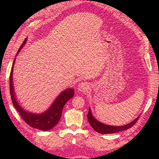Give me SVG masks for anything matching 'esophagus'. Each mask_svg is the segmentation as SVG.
<instances>
[{
	"mask_svg": "<svg viewBox=\"0 0 159 159\" xmlns=\"http://www.w3.org/2000/svg\"><path fill=\"white\" fill-rule=\"evenodd\" d=\"M78 90L80 91V92H86L88 89H89V85L88 83L86 82H81L79 83V85H78Z\"/></svg>",
	"mask_w": 159,
	"mask_h": 159,
	"instance_id": "esophagus-1",
	"label": "esophagus"
}]
</instances>
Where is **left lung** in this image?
I'll list each match as a JSON object with an SVG mask.
<instances>
[{"label": "left lung", "instance_id": "1", "mask_svg": "<svg viewBox=\"0 0 159 159\" xmlns=\"http://www.w3.org/2000/svg\"><path fill=\"white\" fill-rule=\"evenodd\" d=\"M139 116H138L137 118H135L133 121L130 122L128 124H126L122 126H113V125H108L104 123H102L101 122L98 121V120H96L95 118L93 117L91 112V110L89 108V111L88 114V122H89L90 125L92 126L93 128L96 132H98L99 133L101 134H112L115 133H118V132L126 130L127 129L130 128L131 127L135 124L139 119Z\"/></svg>", "mask_w": 159, "mask_h": 159}]
</instances>
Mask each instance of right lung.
I'll return each instance as SVG.
<instances>
[{"label": "right lung", "mask_w": 159, "mask_h": 159, "mask_svg": "<svg viewBox=\"0 0 159 159\" xmlns=\"http://www.w3.org/2000/svg\"><path fill=\"white\" fill-rule=\"evenodd\" d=\"M26 42V39L24 41L23 43L19 49L17 53V55L20 52V50L25 45ZM15 62V58L13 61L12 70L10 72V96H11L12 102L13 105H14L16 110L20 114L21 117L31 127L34 128L36 129H39L41 130L47 131L51 130L53 127L57 124L58 122L60 121V119L62 113V109L64 106L67 101L71 98H73L74 95V90L71 88H68L66 90L63 91L60 95H59L55 102H53L52 105L46 111L43 113L41 114H35L26 111L23 108H21L20 104L16 99L15 92H14V87H13V82H12V71L14 68V64Z\"/></svg>", "instance_id": "right-lung-1"}]
</instances>
